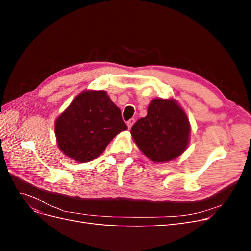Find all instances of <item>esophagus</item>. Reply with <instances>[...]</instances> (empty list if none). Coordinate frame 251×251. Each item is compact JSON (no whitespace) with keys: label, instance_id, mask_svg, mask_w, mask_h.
<instances>
[{"label":"esophagus","instance_id":"1","mask_svg":"<svg viewBox=\"0 0 251 251\" xmlns=\"http://www.w3.org/2000/svg\"><path fill=\"white\" fill-rule=\"evenodd\" d=\"M134 123H135V119H134V118H131L130 120H127V121H126V125H127L128 130H130V128L132 127V126L134 125Z\"/></svg>","mask_w":251,"mask_h":251}]
</instances>
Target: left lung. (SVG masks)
Segmentation results:
<instances>
[{
	"label": "left lung",
	"mask_w": 251,
	"mask_h": 251,
	"mask_svg": "<svg viewBox=\"0 0 251 251\" xmlns=\"http://www.w3.org/2000/svg\"><path fill=\"white\" fill-rule=\"evenodd\" d=\"M142 153L154 162H166L183 154L189 142L191 125L175 100L155 98L148 115L138 119L131 130Z\"/></svg>",
	"instance_id": "8db88e82"
}]
</instances>
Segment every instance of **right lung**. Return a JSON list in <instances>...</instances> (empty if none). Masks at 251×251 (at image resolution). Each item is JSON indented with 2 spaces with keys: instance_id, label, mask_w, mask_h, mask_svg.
Here are the masks:
<instances>
[{
  "instance_id": "right-lung-1",
  "label": "right lung",
  "mask_w": 251,
  "mask_h": 251,
  "mask_svg": "<svg viewBox=\"0 0 251 251\" xmlns=\"http://www.w3.org/2000/svg\"><path fill=\"white\" fill-rule=\"evenodd\" d=\"M55 136L59 150L83 163L102 154L112 139L127 130L120 109L105 91H83L56 118Z\"/></svg>"
}]
</instances>
